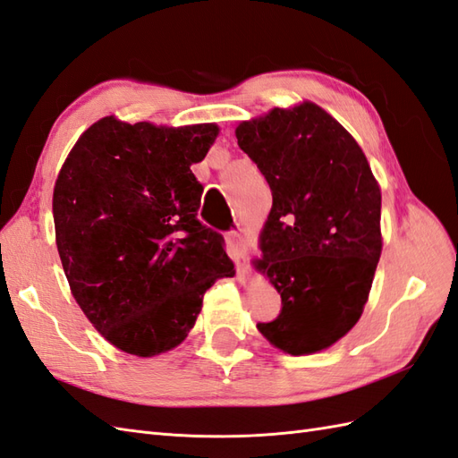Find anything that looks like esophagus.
Returning <instances> with one entry per match:
<instances>
[{
  "label": "esophagus",
  "instance_id": "34e87169",
  "mask_svg": "<svg viewBox=\"0 0 458 458\" xmlns=\"http://www.w3.org/2000/svg\"><path fill=\"white\" fill-rule=\"evenodd\" d=\"M226 240L233 245V248H236V251H238L240 255L248 253V245H245V240H243V236H242V232L230 230V232L226 233Z\"/></svg>",
  "mask_w": 458,
  "mask_h": 458
}]
</instances>
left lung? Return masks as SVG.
Segmentation results:
<instances>
[{
	"instance_id": "1",
	"label": "left lung",
	"mask_w": 458,
	"mask_h": 458,
	"mask_svg": "<svg viewBox=\"0 0 458 458\" xmlns=\"http://www.w3.org/2000/svg\"><path fill=\"white\" fill-rule=\"evenodd\" d=\"M273 191L259 271L278 318L257 323L292 356L329 348L354 327L381 255V191L361 148L318 104L275 108L236 129Z\"/></svg>"
}]
</instances>
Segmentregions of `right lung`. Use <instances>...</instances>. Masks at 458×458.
I'll return each instance as SVG.
<instances>
[{
  "label": "right lung",
  "mask_w": 458,
  "mask_h": 458,
  "mask_svg": "<svg viewBox=\"0 0 458 458\" xmlns=\"http://www.w3.org/2000/svg\"><path fill=\"white\" fill-rule=\"evenodd\" d=\"M216 135L215 123L102 117L57 175L55 243L73 298L127 354L150 358L178 346L205 292L236 275L222 233L197 218L203 185L190 168Z\"/></svg>",
  "instance_id": "1"
}]
</instances>
